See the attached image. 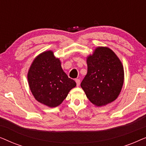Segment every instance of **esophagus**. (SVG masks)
<instances>
[{"instance_id": "34e87169", "label": "esophagus", "mask_w": 146, "mask_h": 146, "mask_svg": "<svg viewBox=\"0 0 146 146\" xmlns=\"http://www.w3.org/2000/svg\"><path fill=\"white\" fill-rule=\"evenodd\" d=\"M76 85H77V86H80V80L79 79H76Z\"/></svg>"}]
</instances>
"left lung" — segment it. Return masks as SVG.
<instances>
[{"label":"left lung","instance_id":"left-lung-1","mask_svg":"<svg viewBox=\"0 0 146 146\" xmlns=\"http://www.w3.org/2000/svg\"><path fill=\"white\" fill-rule=\"evenodd\" d=\"M86 62L88 72L80 86L89 100L101 107L116 100L123 84L124 70L114 52L106 46L96 47Z\"/></svg>","mask_w":146,"mask_h":146}]
</instances>
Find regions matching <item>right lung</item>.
Returning <instances> with one entry per match:
<instances>
[{
	"mask_svg": "<svg viewBox=\"0 0 146 146\" xmlns=\"http://www.w3.org/2000/svg\"><path fill=\"white\" fill-rule=\"evenodd\" d=\"M27 78L35 98L49 108L60 105L76 86L75 81L64 72L60 60L52 50L43 52L33 60Z\"/></svg>",
	"mask_w": 146,
	"mask_h": 146,
	"instance_id": "obj_1",
	"label": "right lung"
}]
</instances>
